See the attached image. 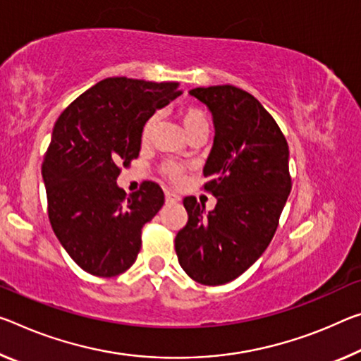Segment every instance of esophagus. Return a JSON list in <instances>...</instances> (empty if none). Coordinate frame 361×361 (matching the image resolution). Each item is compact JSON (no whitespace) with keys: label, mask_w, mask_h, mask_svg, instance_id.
<instances>
[{"label":"esophagus","mask_w":361,"mask_h":361,"mask_svg":"<svg viewBox=\"0 0 361 361\" xmlns=\"http://www.w3.org/2000/svg\"><path fill=\"white\" fill-rule=\"evenodd\" d=\"M165 201H167V204L180 202V196H178V194L171 192V191H165Z\"/></svg>","instance_id":"1"}]
</instances>
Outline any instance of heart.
<instances>
[{
    "label": "heart",
    "instance_id": "heart-1",
    "mask_svg": "<svg viewBox=\"0 0 361 361\" xmlns=\"http://www.w3.org/2000/svg\"><path fill=\"white\" fill-rule=\"evenodd\" d=\"M178 114L188 133L199 127H207V117H205L202 109H199L196 106H183L180 107ZM156 125H157V116H151L146 120L141 130L142 142H146L151 138ZM185 171H186V165L175 162V160H165V162H162V165H160V175H162L165 180H169L170 183H180L183 180Z\"/></svg>",
    "mask_w": 361,
    "mask_h": 361
}]
</instances>
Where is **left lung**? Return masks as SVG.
<instances>
[{"mask_svg": "<svg viewBox=\"0 0 361 361\" xmlns=\"http://www.w3.org/2000/svg\"><path fill=\"white\" fill-rule=\"evenodd\" d=\"M190 93L214 117L202 188L216 204L205 215L196 197L183 199L188 221L176 233L175 250L188 276L220 286L241 276L276 233L293 188L289 146L270 112L247 91L216 85Z\"/></svg>", "mask_w": 361, "mask_h": 361, "instance_id": "left-lung-1", "label": "left lung"}]
</instances>
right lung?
<instances>
[{
  "label": "right lung",
  "mask_w": 361,
  "mask_h": 361,
  "mask_svg": "<svg viewBox=\"0 0 361 361\" xmlns=\"http://www.w3.org/2000/svg\"><path fill=\"white\" fill-rule=\"evenodd\" d=\"M178 87L109 77L56 120L42 165L48 216L62 247L90 274L127 271L141 249L142 226L164 205L157 183L145 181L127 196L117 178L140 156L142 125L180 94Z\"/></svg>",
  "instance_id": "1"
}]
</instances>
